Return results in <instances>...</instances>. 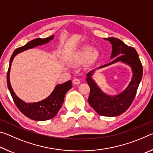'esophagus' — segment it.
I'll return each instance as SVG.
<instances>
[{
    "label": "esophagus",
    "instance_id": "1",
    "mask_svg": "<svg viewBox=\"0 0 153 153\" xmlns=\"http://www.w3.org/2000/svg\"><path fill=\"white\" fill-rule=\"evenodd\" d=\"M73 83L75 85H78L80 84V80L78 78H75L73 79Z\"/></svg>",
    "mask_w": 153,
    "mask_h": 153
}]
</instances>
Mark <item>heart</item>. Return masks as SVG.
I'll use <instances>...</instances> for the list:
<instances>
[{
	"mask_svg": "<svg viewBox=\"0 0 153 153\" xmlns=\"http://www.w3.org/2000/svg\"><path fill=\"white\" fill-rule=\"evenodd\" d=\"M99 57V53L89 46H83L73 55L72 61L76 64H93Z\"/></svg>",
	"mask_w": 153,
	"mask_h": 153,
	"instance_id": "1",
	"label": "heart"
}]
</instances>
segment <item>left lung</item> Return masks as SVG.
<instances>
[{
    "label": "left lung",
    "mask_w": 153,
    "mask_h": 153,
    "mask_svg": "<svg viewBox=\"0 0 153 153\" xmlns=\"http://www.w3.org/2000/svg\"><path fill=\"white\" fill-rule=\"evenodd\" d=\"M112 45V53L109 63L105 64L90 71L86 75V82L90 93L88 101L94 111L105 117H116L123 113L131 105L135 98L137 90L142 77V65L136 51L128 46L121 40L115 38H105ZM121 62L131 67L133 76L126 88L117 95H110L103 92L97 86L92 76L98 69L104 68L114 63Z\"/></svg>",
    "instance_id": "8db88e82"
}]
</instances>
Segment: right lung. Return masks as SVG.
<instances>
[{"label":"right lung","mask_w":153,"mask_h":153,"mask_svg":"<svg viewBox=\"0 0 153 153\" xmlns=\"http://www.w3.org/2000/svg\"><path fill=\"white\" fill-rule=\"evenodd\" d=\"M55 36H51L46 38H36L31 40L24 46L19 47L15 50L10 59L9 67L7 75V86L11 97L14 100L15 105L19 111L28 118L35 121H46L55 117L56 114L62 107L64 98L66 93L72 87L71 80H69L63 84L56 85L53 91L51 94L40 101L34 102H27L23 100L15 94L13 89L12 88L11 82H10V71L12 62L15 56L20 53H22L28 49L33 48L36 46L46 45L53 39Z\"/></svg>","instance_id":"add662e5"}]
</instances>
